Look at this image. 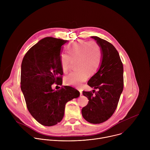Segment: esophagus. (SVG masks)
Masks as SVG:
<instances>
[{"instance_id":"esophagus-1","label":"esophagus","mask_w":150,"mask_h":150,"mask_svg":"<svg viewBox=\"0 0 150 150\" xmlns=\"http://www.w3.org/2000/svg\"><path fill=\"white\" fill-rule=\"evenodd\" d=\"M78 91H79V93H80V95H81V96H82V92L81 90V89H79V88H78Z\"/></svg>"}]
</instances>
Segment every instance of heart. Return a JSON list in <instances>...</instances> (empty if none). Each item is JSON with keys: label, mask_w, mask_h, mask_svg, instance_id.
I'll return each mask as SVG.
<instances>
[{"label": "heart", "mask_w": 150, "mask_h": 150, "mask_svg": "<svg viewBox=\"0 0 150 150\" xmlns=\"http://www.w3.org/2000/svg\"><path fill=\"white\" fill-rule=\"evenodd\" d=\"M68 55L62 53L60 62L62 71L67 73L69 69L71 60H75V66L77 70L71 72L64 78L66 85L79 87L86 81L90 75H93L98 70L102 61V50L96 41L72 42L67 46Z\"/></svg>", "instance_id": "b5f03b06"}]
</instances>
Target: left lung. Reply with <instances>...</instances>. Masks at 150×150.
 <instances>
[{
	"label": "left lung",
	"instance_id": "1",
	"mask_svg": "<svg viewBox=\"0 0 150 150\" xmlns=\"http://www.w3.org/2000/svg\"><path fill=\"white\" fill-rule=\"evenodd\" d=\"M100 46L103 57L98 71L90 79L88 85L95 90L82 91L89 100L82 109V115L87 122L98 124L108 120L114 113L123 88V67L118 52L108 41L91 36Z\"/></svg>",
	"mask_w": 150,
	"mask_h": 150
}]
</instances>
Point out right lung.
I'll use <instances>...</instances> for the list:
<instances>
[{"instance_id": "add662e5", "label": "right lung", "mask_w": 150, "mask_h": 150, "mask_svg": "<svg viewBox=\"0 0 150 150\" xmlns=\"http://www.w3.org/2000/svg\"><path fill=\"white\" fill-rule=\"evenodd\" d=\"M68 41L53 37L42 38L27 52L21 64V89L27 109L44 126H51L60 122L66 103L80 95L70 86H64L59 91L52 88L54 82L62 84L63 72L60 55L62 46Z\"/></svg>"}]
</instances>
